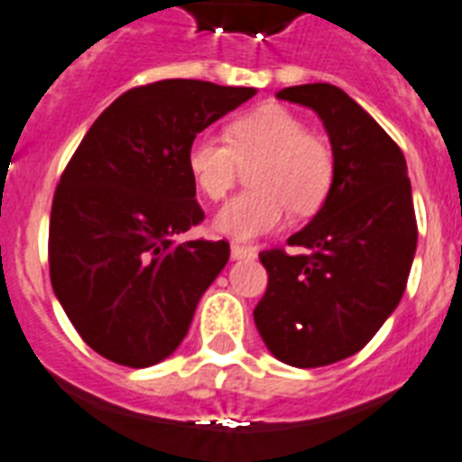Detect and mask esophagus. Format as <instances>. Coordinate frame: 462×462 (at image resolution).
I'll use <instances>...</instances> for the list:
<instances>
[{"instance_id":"1","label":"esophagus","mask_w":462,"mask_h":462,"mask_svg":"<svg viewBox=\"0 0 462 462\" xmlns=\"http://www.w3.org/2000/svg\"><path fill=\"white\" fill-rule=\"evenodd\" d=\"M230 254L235 260H254L258 255L254 246H244V244H232Z\"/></svg>"}]
</instances>
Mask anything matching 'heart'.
<instances>
[{
	"label": "heart",
	"instance_id": "obj_1",
	"mask_svg": "<svg viewBox=\"0 0 462 462\" xmlns=\"http://www.w3.org/2000/svg\"><path fill=\"white\" fill-rule=\"evenodd\" d=\"M248 186L216 216V227L235 239H255L279 230L295 216L316 214L335 181V155L328 142L307 132V123L283 106H263L235 118L226 142L199 134L186 151V167L204 198L220 202L235 188L239 167Z\"/></svg>",
	"mask_w": 462,
	"mask_h": 462
}]
</instances>
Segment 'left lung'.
<instances>
[{"label": "left lung", "mask_w": 462, "mask_h": 462, "mask_svg": "<svg viewBox=\"0 0 462 462\" xmlns=\"http://www.w3.org/2000/svg\"><path fill=\"white\" fill-rule=\"evenodd\" d=\"M276 97L319 114L335 155L330 195L288 246L260 254L267 291L254 311L263 342L292 367H323L358 353L395 311L416 254L411 183L400 146L330 83Z\"/></svg>", "instance_id": "1"}]
</instances>
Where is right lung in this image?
Listing matches in <instances>:
<instances>
[{"label":"right lung","instance_id":"add662e5","mask_svg":"<svg viewBox=\"0 0 462 462\" xmlns=\"http://www.w3.org/2000/svg\"><path fill=\"white\" fill-rule=\"evenodd\" d=\"M255 88L167 79L104 109L60 176L51 208V283L83 342L111 363L151 367L183 342L230 258L227 242H176L202 207L190 142Z\"/></svg>","mask_w":462,"mask_h":462}]
</instances>
